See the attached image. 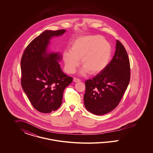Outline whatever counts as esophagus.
<instances>
[{
  "label": "esophagus",
  "instance_id": "34e87169",
  "mask_svg": "<svg viewBox=\"0 0 153 153\" xmlns=\"http://www.w3.org/2000/svg\"><path fill=\"white\" fill-rule=\"evenodd\" d=\"M73 81H74V82H79V81H80L81 80L79 79H77V78H76V77H74V78L73 79Z\"/></svg>",
  "mask_w": 153,
  "mask_h": 153
}]
</instances>
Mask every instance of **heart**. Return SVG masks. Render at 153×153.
<instances>
[{
  "instance_id": "b5f03b06",
  "label": "heart",
  "mask_w": 153,
  "mask_h": 153,
  "mask_svg": "<svg viewBox=\"0 0 153 153\" xmlns=\"http://www.w3.org/2000/svg\"><path fill=\"white\" fill-rule=\"evenodd\" d=\"M111 44L99 35L85 36L75 39L71 51L63 54L66 70L69 73L76 71L80 64L83 66L82 73L92 74L99 73L108 64L112 55Z\"/></svg>"
}]
</instances>
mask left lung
<instances>
[{"mask_svg":"<svg viewBox=\"0 0 153 153\" xmlns=\"http://www.w3.org/2000/svg\"><path fill=\"white\" fill-rule=\"evenodd\" d=\"M130 80L127 53L118 40L115 54L107 66L92 79L85 81L84 105L96 115L115 109L122 99Z\"/></svg>","mask_w":153,"mask_h":153,"instance_id":"left-lung-1","label":"left lung"}]
</instances>
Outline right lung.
Returning a JSON list of instances; mask_svg holds the SVG:
<instances>
[{"mask_svg": "<svg viewBox=\"0 0 153 153\" xmlns=\"http://www.w3.org/2000/svg\"><path fill=\"white\" fill-rule=\"evenodd\" d=\"M65 31L45 30L29 44L22 55V88L34 108L42 113L59 108L64 91L73 80L62 72L58 63L62 55L48 49L51 38Z\"/></svg>", "mask_w": 153, "mask_h": 153, "instance_id": "1", "label": "right lung"}]
</instances>
